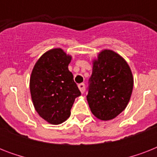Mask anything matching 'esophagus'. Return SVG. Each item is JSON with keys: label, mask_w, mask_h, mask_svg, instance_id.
Masks as SVG:
<instances>
[{"label": "esophagus", "mask_w": 157, "mask_h": 157, "mask_svg": "<svg viewBox=\"0 0 157 157\" xmlns=\"http://www.w3.org/2000/svg\"><path fill=\"white\" fill-rule=\"evenodd\" d=\"M78 87H79V89H80V90H81V93L83 94L84 92H85V88H86V86H85V84H84V83L79 84Z\"/></svg>", "instance_id": "34e87169"}]
</instances>
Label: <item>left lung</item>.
Segmentation results:
<instances>
[{
	"label": "left lung",
	"mask_w": 157,
	"mask_h": 157,
	"mask_svg": "<svg viewBox=\"0 0 157 157\" xmlns=\"http://www.w3.org/2000/svg\"><path fill=\"white\" fill-rule=\"evenodd\" d=\"M89 83L86 98L91 112L98 119L109 121L127 107L134 78L130 67L121 55L104 50L93 61Z\"/></svg>",
	"instance_id": "left-lung-1"
}]
</instances>
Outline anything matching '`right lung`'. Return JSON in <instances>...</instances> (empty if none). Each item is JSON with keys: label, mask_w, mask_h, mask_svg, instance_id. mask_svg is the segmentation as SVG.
Returning a JSON list of instances; mask_svg holds the SVG:
<instances>
[{"label": "right lung", "mask_w": 157, "mask_h": 157, "mask_svg": "<svg viewBox=\"0 0 157 157\" xmlns=\"http://www.w3.org/2000/svg\"><path fill=\"white\" fill-rule=\"evenodd\" d=\"M71 56L60 48L49 50L38 59L30 77V92L36 111L52 124L71 115L75 98L81 91L68 70Z\"/></svg>", "instance_id": "add662e5"}]
</instances>
